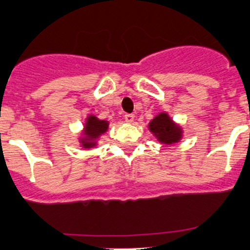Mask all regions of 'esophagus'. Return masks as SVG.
Returning a JSON list of instances; mask_svg holds the SVG:
<instances>
[{"label": "esophagus", "mask_w": 250, "mask_h": 250, "mask_svg": "<svg viewBox=\"0 0 250 250\" xmlns=\"http://www.w3.org/2000/svg\"><path fill=\"white\" fill-rule=\"evenodd\" d=\"M124 119H125V121H126V123L131 124V123H134L135 116L132 115V114H125V116H124Z\"/></svg>", "instance_id": "esophagus-1"}]
</instances>
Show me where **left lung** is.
<instances>
[{"instance_id": "1", "label": "left lung", "mask_w": 250, "mask_h": 250, "mask_svg": "<svg viewBox=\"0 0 250 250\" xmlns=\"http://www.w3.org/2000/svg\"><path fill=\"white\" fill-rule=\"evenodd\" d=\"M148 130L156 137L157 141L164 145H173L182 140L183 129L181 125L172 120L168 113L157 114L152 120L148 123Z\"/></svg>"}]
</instances>
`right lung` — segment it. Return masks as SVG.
Listing matches in <instances>:
<instances>
[{
	"mask_svg": "<svg viewBox=\"0 0 250 250\" xmlns=\"http://www.w3.org/2000/svg\"><path fill=\"white\" fill-rule=\"evenodd\" d=\"M109 121L102 120L98 116L89 114L85 118L83 132L78 137L82 148H94L99 145V139L109 129Z\"/></svg>",
	"mask_w": 250,
	"mask_h": 250,
	"instance_id": "obj_1",
	"label": "right lung"
}]
</instances>
